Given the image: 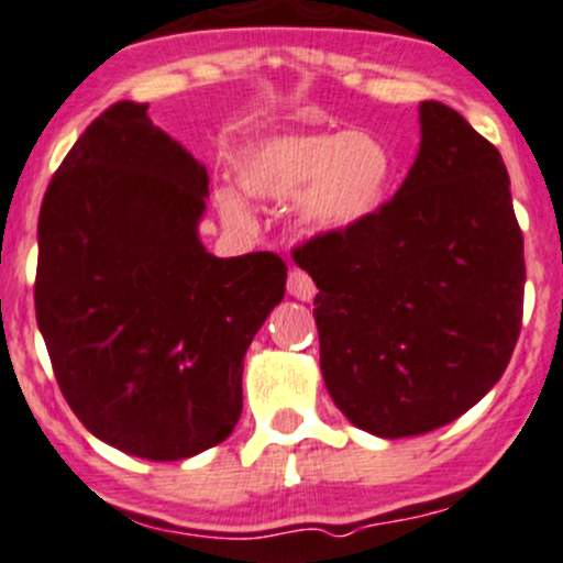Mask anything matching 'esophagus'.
I'll return each mask as SVG.
<instances>
[{"label":"esophagus","mask_w":563,"mask_h":563,"mask_svg":"<svg viewBox=\"0 0 563 563\" xmlns=\"http://www.w3.org/2000/svg\"><path fill=\"white\" fill-rule=\"evenodd\" d=\"M287 292L298 300H311L317 295V287H313L311 276L306 271L292 268L289 271V279H287Z\"/></svg>","instance_id":"obj_1"}]
</instances>
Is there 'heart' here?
Segmentation results:
<instances>
[{
    "label": "heart",
    "instance_id": "b5f03b06",
    "mask_svg": "<svg viewBox=\"0 0 563 563\" xmlns=\"http://www.w3.org/2000/svg\"><path fill=\"white\" fill-rule=\"evenodd\" d=\"M395 158L384 139L367 131H303L271 136L239 163V183L252 198L287 201L295 222L311 235L346 233L371 220L386 201ZM214 207L231 228H252L250 201L233 185L214 190Z\"/></svg>",
    "mask_w": 563,
    "mask_h": 563
}]
</instances>
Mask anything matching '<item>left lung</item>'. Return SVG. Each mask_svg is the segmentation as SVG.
Instances as JSON below:
<instances>
[{"label": "left lung", "instance_id": "left-lung-1", "mask_svg": "<svg viewBox=\"0 0 563 563\" xmlns=\"http://www.w3.org/2000/svg\"><path fill=\"white\" fill-rule=\"evenodd\" d=\"M395 198L292 260L317 284L332 402L378 438L456 421L505 373L523 319V233L499 150L440 101Z\"/></svg>", "mask_w": 563, "mask_h": 563}]
</instances>
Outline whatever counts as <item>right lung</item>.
I'll return each mask as SVG.
<instances>
[{
	"instance_id": "right-lung-1",
	"label": "right lung",
	"mask_w": 563,
	"mask_h": 563,
	"mask_svg": "<svg viewBox=\"0 0 563 563\" xmlns=\"http://www.w3.org/2000/svg\"><path fill=\"white\" fill-rule=\"evenodd\" d=\"M209 174L118 101L75 142L40 209L37 324L62 395L118 451L179 462L241 416L244 354L284 298L274 252L214 257L198 239Z\"/></svg>"
}]
</instances>
